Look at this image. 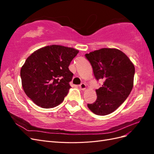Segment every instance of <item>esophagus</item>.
Segmentation results:
<instances>
[{"label":"esophagus","instance_id":"1","mask_svg":"<svg viewBox=\"0 0 154 154\" xmlns=\"http://www.w3.org/2000/svg\"><path fill=\"white\" fill-rule=\"evenodd\" d=\"M79 87H80V88L81 90L84 91L85 88H86V85L85 84V83H82V84H80V85H79Z\"/></svg>","mask_w":154,"mask_h":154}]
</instances>
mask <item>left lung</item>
Returning <instances> with one entry per match:
<instances>
[{
	"label": "left lung",
	"mask_w": 154,
	"mask_h": 154,
	"mask_svg": "<svg viewBox=\"0 0 154 154\" xmlns=\"http://www.w3.org/2000/svg\"><path fill=\"white\" fill-rule=\"evenodd\" d=\"M97 80L103 85L96 90L97 100L87 104L93 113L105 116L113 112L127 98L134 86L135 67L122 51L102 48L86 54Z\"/></svg>",
	"instance_id": "8db88e82"
}]
</instances>
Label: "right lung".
I'll use <instances>...</instances> for the list:
<instances>
[{
	"instance_id": "right-lung-1",
	"label": "right lung",
	"mask_w": 154,
	"mask_h": 154,
	"mask_svg": "<svg viewBox=\"0 0 154 154\" xmlns=\"http://www.w3.org/2000/svg\"><path fill=\"white\" fill-rule=\"evenodd\" d=\"M79 51L60 45L38 49L26 60L20 69L26 94L40 107L53 108L67 96L73 74L69 66Z\"/></svg>"
}]
</instances>
